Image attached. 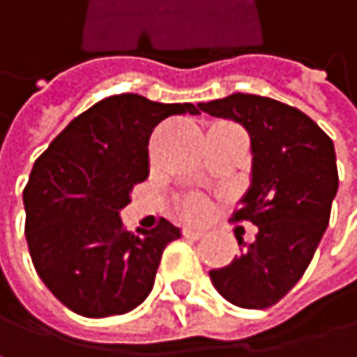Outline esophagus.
<instances>
[{"label": "esophagus", "instance_id": "34e87169", "mask_svg": "<svg viewBox=\"0 0 357 357\" xmlns=\"http://www.w3.org/2000/svg\"><path fill=\"white\" fill-rule=\"evenodd\" d=\"M183 236H185L187 240H199V238H202L204 234H202L199 229H191V227H185V229H183Z\"/></svg>", "mask_w": 357, "mask_h": 357}]
</instances>
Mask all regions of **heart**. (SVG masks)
Instances as JSON below:
<instances>
[{
    "label": "heart",
    "mask_w": 357,
    "mask_h": 357,
    "mask_svg": "<svg viewBox=\"0 0 357 357\" xmlns=\"http://www.w3.org/2000/svg\"><path fill=\"white\" fill-rule=\"evenodd\" d=\"M181 212L189 220H199L208 214V202L202 195H187L181 199Z\"/></svg>",
    "instance_id": "heart-1"
}]
</instances>
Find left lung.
Returning <instances> with one entry per match:
<instances>
[{"label":"left lung","instance_id":"obj_1","mask_svg":"<svg viewBox=\"0 0 357 357\" xmlns=\"http://www.w3.org/2000/svg\"><path fill=\"white\" fill-rule=\"evenodd\" d=\"M204 113L242 123L250 135L252 181L234 220L259 227L252 244L210 280L244 309L275 305L303 278L328 227L339 189L335 145L303 111L257 94L199 102Z\"/></svg>","mask_w":357,"mask_h":357}]
</instances>
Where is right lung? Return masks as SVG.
<instances>
[{
  "mask_svg": "<svg viewBox=\"0 0 357 357\" xmlns=\"http://www.w3.org/2000/svg\"><path fill=\"white\" fill-rule=\"evenodd\" d=\"M185 113L199 109L115 94L77 115L35 160L22 191L29 252L41 282L75 314L119 316L149 296L162 252L181 229L160 218L132 234L119 210L149 176L153 128Z\"/></svg>",
  "mask_w": 357,
  "mask_h": 357,
  "instance_id": "obj_1",
  "label": "right lung"
}]
</instances>
